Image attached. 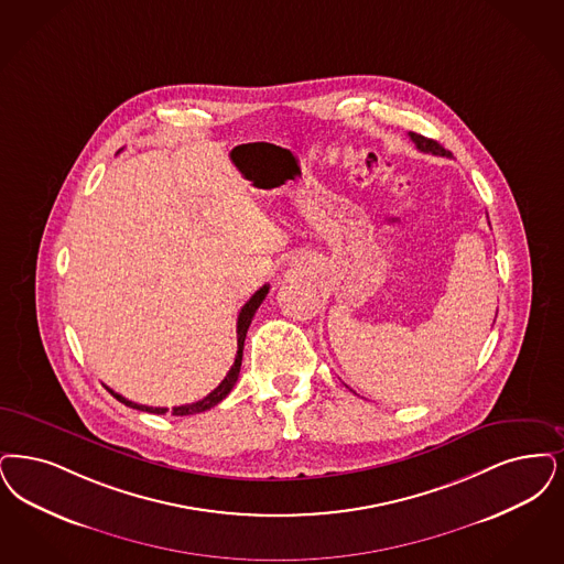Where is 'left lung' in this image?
<instances>
[{
	"instance_id": "left-lung-1",
	"label": "left lung",
	"mask_w": 564,
	"mask_h": 564,
	"mask_svg": "<svg viewBox=\"0 0 564 564\" xmlns=\"http://www.w3.org/2000/svg\"><path fill=\"white\" fill-rule=\"evenodd\" d=\"M409 138L415 142L417 151H422V153H432V155H438V158H451L449 151L443 149V147H441L436 140H432V138L415 134V132H409Z\"/></svg>"
}]
</instances>
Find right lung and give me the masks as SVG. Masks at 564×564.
Segmentation results:
<instances>
[{
	"instance_id": "1",
	"label": "right lung",
	"mask_w": 564,
	"mask_h": 564,
	"mask_svg": "<svg viewBox=\"0 0 564 564\" xmlns=\"http://www.w3.org/2000/svg\"><path fill=\"white\" fill-rule=\"evenodd\" d=\"M269 290H271L269 285L260 288L258 292L253 293V295L249 297L248 302H246V306H243V308H241V313H239V318H237V357H235L232 367L228 369L225 380L220 382L218 388H214V390H212L205 399H202V401L191 403V405L174 406V409H172V415H195V413H202V411H207V409L218 405L223 399L228 397V392L232 390V386H235L237 380H239L241 361H243V341H246V336H248L249 323H251V318L256 315V311L260 308V304L264 302V297H267ZM109 392L113 394L115 399H117L119 403L132 406V409H138V411H149V413H158V415L167 413V409H165V406L138 405V403H132V401L123 399L121 394H117V392H113L111 388H109Z\"/></svg>"
}]
</instances>
